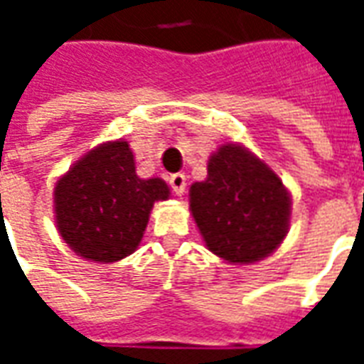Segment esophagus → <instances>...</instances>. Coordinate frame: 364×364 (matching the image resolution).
I'll return each instance as SVG.
<instances>
[{
  "mask_svg": "<svg viewBox=\"0 0 364 364\" xmlns=\"http://www.w3.org/2000/svg\"><path fill=\"white\" fill-rule=\"evenodd\" d=\"M169 185H171V189H173L175 195H179L181 197L183 193H185V187H187V179H185V173H173L169 177Z\"/></svg>",
  "mask_w": 364,
  "mask_h": 364,
  "instance_id": "esophagus-1",
  "label": "esophagus"
}]
</instances>
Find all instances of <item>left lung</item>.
<instances>
[{"label":"left lung","mask_w":364,"mask_h":364,"mask_svg":"<svg viewBox=\"0 0 364 364\" xmlns=\"http://www.w3.org/2000/svg\"><path fill=\"white\" fill-rule=\"evenodd\" d=\"M191 213L210 252L230 263H253L287 236L290 197L263 161L224 144L208 159L205 181L191 185Z\"/></svg>","instance_id":"obj_1"}]
</instances>
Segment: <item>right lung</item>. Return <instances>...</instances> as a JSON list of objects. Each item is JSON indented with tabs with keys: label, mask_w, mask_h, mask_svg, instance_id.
<instances>
[{
	"label": "right lung",
	"mask_w": 364,
	"mask_h": 364,
	"mask_svg": "<svg viewBox=\"0 0 364 364\" xmlns=\"http://www.w3.org/2000/svg\"><path fill=\"white\" fill-rule=\"evenodd\" d=\"M167 197L161 179L136 175L128 144L117 140L91 150L56 183V224L77 255L112 263L138 247L151 206Z\"/></svg>",
	"instance_id": "1"
}]
</instances>
